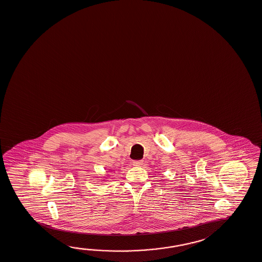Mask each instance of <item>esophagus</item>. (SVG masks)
Returning <instances> with one entry per match:
<instances>
[{
	"mask_svg": "<svg viewBox=\"0 0 262 262\" xmlns=\"http://www.w3.org/2000/svg\"><path fill=\"white\" fill-rule=\"evenodd\" d=\"M142 164H143L142 160H134L133 161V166H135V167H140Z\"/></svg>",
	"mask_w": 262,
	"mask_h": 262,
	"instance_id": "obj_1",
	"label": "esophagus"
}]
</instances>
